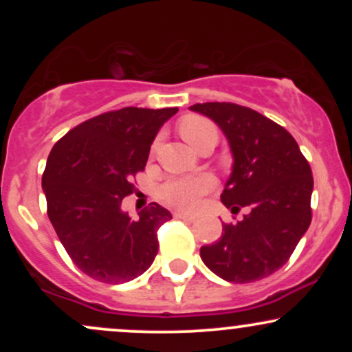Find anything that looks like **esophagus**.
Segmentation results:
<instances>
[{
    "mask_svg": "<svg viewBox=\"0 0 352 352\" xmlns=\"http://www.w3.org/2000/svg\"><path fill=\"white\" fill-rule=\"evenodd\" d=\"M173 217L179 218V220H184V221H193V220H195V217L188 215V213H184V212H175V213H173Z\"/></svg>",
    "mask_w": 352,
    "mask_h": 352,
    "instance_id": "34e87169",
    "label": "esophagus"
}]
</instances>
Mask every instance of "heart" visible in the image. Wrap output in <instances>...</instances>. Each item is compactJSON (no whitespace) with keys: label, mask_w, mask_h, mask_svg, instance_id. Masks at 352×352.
I'll return each instance as SVG.
<instances>
[{"label":"heart","mask_w":352,"mask_h":352,"mask_svg":"<svg viewBox=\"0 0 352 352\" xmlns=\"http://www.w3.org/2000/svg\"><path fill=\"white\" fill-rule=\"evenodd\" d=\"M180 135L184 137L193 148L199 145L205 137L217 135V129L210 120L200 116H187L179 125ZM159 147V140L152 145V151L155 152ZM215 187V179L208 173H200V175H173L165 179L162 184L157 187V197L164 204L170 205L179 210L197 208L200 200L212 192Z\"/></svg>","instance_id":"b5f03b06"}]
</instances>
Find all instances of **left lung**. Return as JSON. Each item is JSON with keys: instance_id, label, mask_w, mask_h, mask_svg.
<instances>
[{"instance_id": "1", "label": "left lung", "mask_w": 352, "mask_h": 352, "mask_svg": "<svg viewBox=\"0 0 352 352\" xmlns=\"http://www.w3.org/2000/svg\"><path fill=\"white\" fill-rule=\"evenodd\" d=\"M227 135L233 172L221 193L240 221L223 223L215 243L200 248L204 263L230 283L263 280L289 260L311 223L313 173L293 135L260 112L233 102L193 104Z\"/></svg>"}]
</instances>
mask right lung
Listing matches in <instances>:
<instances>
[{"label": "right lung", "instance_id": "add662e5", "mask_svg": "<svg viewBox=\"0 0 352 352\" xmlns=\"http://www.w3.org/2000/svg\"><path fill=\"white\" fill-rule=\"evenodd\" d=\"M177 107H124L76 125L54 144L43 173L47 217L69 258L100 283L131 281L153 263L159 230L172 215L159 204L132 220L120 210L135 190L151 145Z\"/></svg>", "mask_w": 352, "mask_h": 352}]
</instances>
